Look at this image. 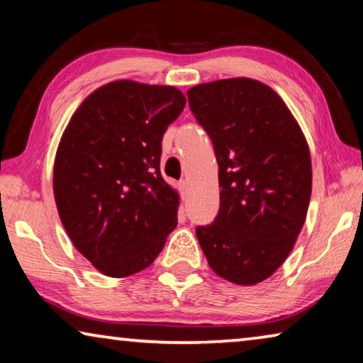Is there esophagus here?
<instances>
[{"mask_svg": "<svg viewBox=\"0 0 363 363\" xmlns=\"http://www.w3.org/2000/svg\"><path fill=\"white\" fill-rule=\"evenodd\" d=\"M179 190H181V195L182 199H186L187 196V192H189V182L187 181H179Z\"/></svg>", "mask_w": 363, "mask_h": 363, "instance_id": "34e87169", "label": "esophagus"}]
</instances>
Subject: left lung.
Wrapping results in <instances>:
<instances>
[{"label":"left lung","instance_id":"left-lung-1","mask_svg":"<svg viewBox=\"0 0 363 363\" xmlns=\"http://www.w3.org/2000/svg\"><path fill=\"white\" fill-rule=\"evenodd\" d=\"M187 96L219 164V213L196 238L219 277L256 285L285 262L303 229L309 145L284 99L257 79L201 83Z\"/></svg>","mask_w":363,"mask_h":363}]
</instances>
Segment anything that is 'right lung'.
<instances>
[{"mask_svg": "<svg viewBox=\"0 0 363 363\" xmlns=\"http://www.w3.org/2000/svg\"><path fill=\"white\" fill-rule=\"evenodd\" d=\"M184 106L174 86L116 79L86 97L60 138L59 218L73 247L107 277L149 267L177 225L179 194L160 173V157Z\"/></svg>", "mask_w": 363, "mask_h": 363, "instance_id": "obj_1", "label": "right lung"}]
</instances>
